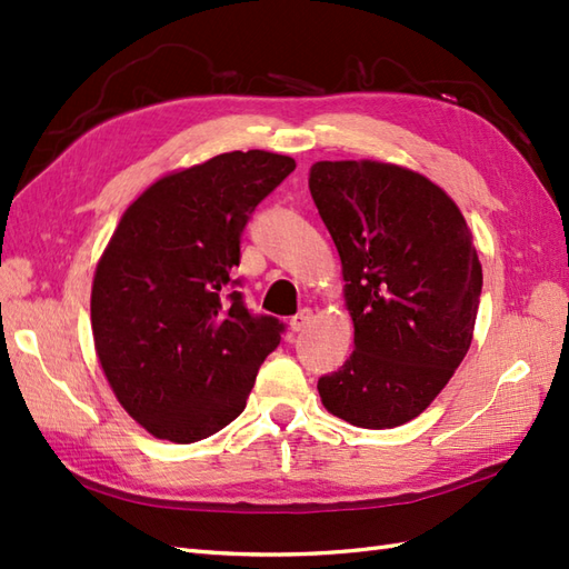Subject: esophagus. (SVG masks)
<instances>
[{"mask_svg": "<svg viewBox=\"0 0 569 569\" xmlns=\"http://www.w3.org/2000/svg\"><path fill=\"white\" fill-rule=\"evenodd\" d=\"M310 322H312V310L303 308L298 316L291 318V332H303Z\"/></svg>", "mask_w": 569, "mask_h": 569, "instance_id": "obj_1", "label": "esophagus"}]
</instances>
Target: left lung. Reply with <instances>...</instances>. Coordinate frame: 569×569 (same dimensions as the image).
Instances as JSON below:
<instances>
[{"mask_svg": "<svg viewBox=\"0 0 569 569\" xmlns=\"http://www.w3.org/2000/svg\"><path fill=\"white\" fill-rule=\"evenodd\" d=\"M310 196L340 251L355 352L320 377L322 406L383 430L426 410L465 359L481 263L455 200L416 171L318 161Z\"/></svg>", "mask_w": 569, "mask_h": 569, "instance_id": "left-lung-1", "label": "left lung"}]
</instances>
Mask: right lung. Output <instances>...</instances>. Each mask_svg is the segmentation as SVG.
Here are the masks:
<instances>
[{
  "instance_id": "right-lung-1",
  "label": "right lung",
  "mask_w": 569,
  "mask_h": 569,
  "mask_svg": "<svg viewBox=\"0 0 569 569\" xmlns=\"http://www.w3.org/2000/svg\"><path fill=\"white\" fill-rule=\"evenodd\" d=\"M291 156L220 153L129 204L92 281L94 349L117 401L153 438L198 442L247 406L283 322L251 316L232 269L257 204Z\"/></svg>"
}]
</instances>
